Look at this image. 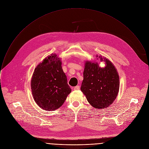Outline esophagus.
I'll use <instances>...</instances> for the list:
<instances>
[{
  "label": "esophagus",
  "mask_w": 149,
  "mask_h": 149,
  "mask_svg": "<svg viewBox=\"0 0 149 149\" xmlns=\"http://www.w3.org/2000/svg\"><path fill=\"white\" fill-rule=\"evenodd\" d=\"M80 90V86H77L74 87V90Z\"/></svg>",
  "instance_id": "1"
}]
</instances>
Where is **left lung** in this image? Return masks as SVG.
<instances>
[{
  "instance_id": "obj_1",
  "label": "left lung",
  "mask_w": 149,
  "mask_h": 149,
  "mask_svg": "<svg viewBox=\"0 0 149 149\" xmlns=\"http://www.w3.org/2000/svg\"><path fill=\"white\" fill-rule=\"evenodd\" d=\"M96 56L97 58L98 55ZM98 58L105 62L104 68H100L97 62L85 61L81 91L93 107L104 109L111 104L117 98L120 80L113 63L102 56H99Z\"/></svg>"
}]
</instances>
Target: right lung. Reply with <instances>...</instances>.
Wrapping results in <instances>:
<instances>
[{
  "label": "right lung",
  "instance_id": "1",
  "mask_svg": "<svg viewBox=\"0 0 149 149\" xmlns=\"http://www.w3.org/2000/svg\"><path fill=\"white\" fill-rule=\"evenodd\" d=\"M31 87L33 99L42 109L54 111L63 104L72 90L56 54H50L36 67Z\"/></svg>",
  "mask_w": 149,
  "mask_h": 149
}]
</instances>
